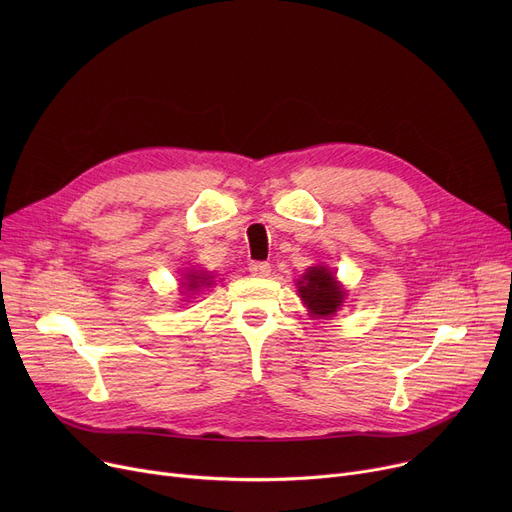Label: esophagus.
I'll return each mask as SVG.
<instances>
[{
    "label": "esophagus",
    "mask_w": 512,
    "mask_h": 512,
    "mask_svg": "<svg viewBox=\"0 0 512 512\" xmlns=\"http://www.w3.org/2000/svg\"><path fill=\"white\" fill-rule=\"evenodd\" d=\"M249 272L253 276H257V278H267V276H270V272H272V265L267 263V261H251L249 263Z\"/></svg>",
    "instance_id": "esophagus-1"
}]
</instances>
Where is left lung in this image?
I'll list each match as a JSON object with an SVG mask.
<instances>
[{
	"instance_id": "left-lung-1",
	"label": "left lung",
	"mask_w": 512,
	"mask_h": 512,
	"mask_svg": "<svg viewBox=\"0 0 512 512\" xmlns=\"http://www.w3.org/2000/svg\"><path fill=\"white\" fill-rule=\"evenodd\" d=\"M299 297L315 319H330L342 307L346 290L336 280V272L326 265H315L297 282Z\"/></svg>"
}]
</instances>
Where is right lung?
I'll list each match as a JSON object with an SVG mask.
<instances>
[{
  "label": "right lung",
  "instance_id": "obj_1",
  "mask_svg": "<svg viewBox=\"0 0 512 512\" xmlns=\"http://www.w3.org/2000/svg\"><path fill=\"white\" fill-rule=\"evenodd\" d=\"M184 288L186 290H199L201 286H211V276L205 272H188L184 274Z\"/></svg>",
  "mask_w": 512,
  "mask_h": 512
}]
</instances>
